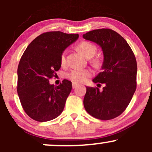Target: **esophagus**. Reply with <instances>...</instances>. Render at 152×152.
I'll return each instance as SVG.
<instances>
[{
  "mask_svg": "<svg viewBox=\"0 0 152 152\" xmlns=\"http://www.w3.org/2000/svg\"><path fill=\"white\" fill-rule=\"evenodd\" d=\"M78 85V83H74V82H73V83H72V86H73V88H76V87Z\"/></svg>",
  "mask_w": 152,
  "mask_h": 152,
  "instance_id": "obj_1",
  "label": "esophagus"
}]
</instances>
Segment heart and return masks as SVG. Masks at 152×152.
I'll return each instance as SVG.
<instances>
[{
	"instance_id": "obj_1",
	"label": "heart",
	"mask_w": 152,
	"mask_h": 152,
	"mask_svg": "<svg viewBox=\"0 0 152 152\" xmlns=\"http://www.w3.org/2000/svg\"><path fill=\"white\" fill-rule=\"evenodd\" d=\"M78 50L84 56L88 57L94 56L96 51V47L93 43L88 41H83L80 43L77 46ZM65 53H63L61 57V62L62 64H65ZM91 74V71L88 69H74L68 74V78L74 83H81L84 82Z\"/></svg>"
}]
</instances>
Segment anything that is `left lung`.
<instances>
[{"instance_id":"1","label":"left lung","mask_w":152,"mask_h":152,"mask_svg":"<svg viewBox=\"0 0 152 152\" xmlns=\"http://www.w3.org/2000/svg\"><path fill=\"white\" fill-rule=\"evenodd\" d=\"M83 38L99 45L104 55L102 71L92 81L104 83V87L99 91V88L86 86L84 108L98 119H112L124 111L136 91L135 56L126 40L111 29L93 30L83 34Z\"/></svg>"}]
</instances>
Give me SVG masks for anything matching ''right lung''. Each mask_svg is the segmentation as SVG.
Listing matches in <instances>:
<instances>
[{
    "label": "right lung",
    "instance_id": "1",
    "mask_svg": "<svg viewBox=\"0 0 152 152\" xmlns=\"http://www.w3.org/2000/svg\"><path fill=\"white\" fill-rule=\"evenodd\" d=\"M78 34L46 32L36 37L23 54L18 67L17 91L25 112L31 118L44 122L62 113L72 83L64 79L58 86L50 84L61 66V57Z\"/></svg>",
    "mask_w": 152,
    "mask_h": 152
}]
</instances>
